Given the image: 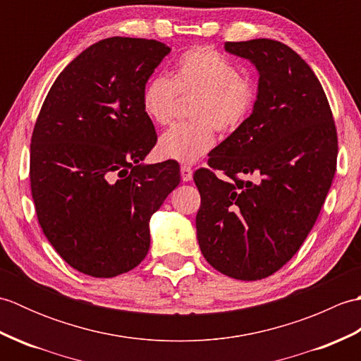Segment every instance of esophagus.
I'll use <instances>...</instances> for the list:
<instances>
[{"label": "esophagus", "mask_w": 361, "mask_h": 361, "mask_svg": "<svg viewBox=\"0 0 361 361\" xmlns=\"http://www.w3.org/2000/svg\"><path fill=\"white\" fill-rule=\"evenodd\" d=\"M181 180L183 181H190L192 180V167L189 166H181Z\"/></svg>", "instance_id": "1"}]
</instances>
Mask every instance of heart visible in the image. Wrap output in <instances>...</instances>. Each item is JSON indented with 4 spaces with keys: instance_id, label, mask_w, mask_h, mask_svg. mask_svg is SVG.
Listing matches in <instances>:
<instances>
[{
    "instance_id": "heart-1",
    "label": "heart",
    "mask_w": 361,
    "mask_h": 361,
    "mask_svg": "<svg viewBox=\"0 0 361 361\" xmlns=\"http://www.w3.org/2000/svg\"><path fill=\"white\" fill-rule=\"evenodd\" d=\"M197 97L190 109L189 124H176L161 135L158 153L180 163H194L216 144L219 132L239 130L255 109L257 90L231 60L208 46L183 52L172 79L157 75L142 90V111L152 122L166 126L172 121L178 99Z\"/></svg>"
}]
</instances>
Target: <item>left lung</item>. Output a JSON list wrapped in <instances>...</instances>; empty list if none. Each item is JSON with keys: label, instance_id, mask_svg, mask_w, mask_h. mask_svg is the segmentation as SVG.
<instances>
[{"label": "left lung", "instance_id": "obj_1", "mask_svg": "<svg viewBox=\"0 0 361 361\" xmlns=\"http://www.w3.org/2000/svg\"><path fill=\"white\" fill-rule=\"evenodd\" d=\"M225 49L256 66L257 99L245 124L209 153V169L194 173L197 239L217 271L257 281L286 265L315 225L338 140L324 90L293 49L270 38L226 42Z\"/></svg>", "mask_w": 361, "mask_h": 361}]
</instances>
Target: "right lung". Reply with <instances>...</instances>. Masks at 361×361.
<instances>
[{"label": "right lung", "mask_w": 361, "mask_h": 361, "mask_svg": "<svg viewBox=\"0 0 361 361\" xmlns=\"http://www.w3.org/2000/svg\"><path fill=\"white\" fill-rule=\"evenodd\" d=\"M171 48L111 37L80 52L52 83L30 140V190L46 239L93 278L133 270L149 221L178 186L176 161L142 164L157 144L142 90Z\"/></svg>", "instance_id": "obj_1"}]
</instances>
